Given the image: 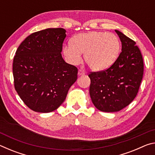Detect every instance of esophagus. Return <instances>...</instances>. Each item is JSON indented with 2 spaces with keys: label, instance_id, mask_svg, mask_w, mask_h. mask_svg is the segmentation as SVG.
<instances>
[{
  "label": "esophagus",
  "instance_id": "esophagus-1",
  "mask_svg": "<svg viewBox=\"0 0 155 155\" xmlns=\"http://www.w3.org/2000/svg\"><path fill=\"white\" fill-rule=\"evenodd\" d=\"M78 74L79 75V76H81V75H85V72H84L83 70H78Z\"/></svg>",
  "mask_w": 155,
  "mask_h": 155
}]
</instances>
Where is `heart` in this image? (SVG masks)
<instances>
[{
  "label": "heart",
  "instance_id": "1",
  "mask_svg": "<svg viewBox=\"0 0 155 155\" xmlns=\"http://www.w3.org/2000/svg\"><path fill=\"white\" fill-rule=\"evenodd\" d=\"M121 42L114 33L104 31H90L73 37L71 44L63 47V53L72 65L81 61V54L91 70L101 71L111 66L118 57Z\"/></svg>",
  "mask_w": 155,
  "mask_h": 155
}]
</instances>
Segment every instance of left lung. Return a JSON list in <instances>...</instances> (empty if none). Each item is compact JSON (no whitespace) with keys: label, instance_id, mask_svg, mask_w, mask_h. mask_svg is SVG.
<instances>
[{"label":"left lung","instance_id":"obj_1","mask_svg":"<svg viewBox=\"0 0 155 155\" xmlns=\"http://www.w3.org/2000/svg\"><path fill=\"white\" fill-rule=\"evenodd\" d=\"M122 42V52L111 66L91 72L90 97L97 109L104 112L119 111L137 96L143 75V61L135 41L115 30Z\"/></svg>","mask_w":155,"mask_h":155}]
</instances>
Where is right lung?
Here are the masks:
<instances>
[{
	"label": "right lung",
	"mask_w": 155,
	"mask_h": 155,
	"mask_svg": "<svg viewBox=\"0 0 155 155\" xmlns=\"http://www.w3.org/2000/svg\"><path fill=\"white\" fill-rule=\"evenodd\" d=\"M65 32L62 28L35 32L15 52L13 61L15 90L34 111L49 113L57 109L77 79V68L65 62L61 56Z\"/></svg>",
	"instance_id": "1"
}]
</instances>
